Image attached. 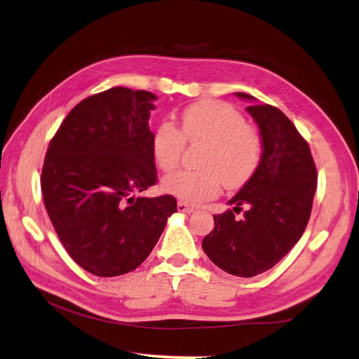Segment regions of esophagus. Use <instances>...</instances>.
<instances>
[{"label":"esophagus","mask_w":359,"mask_h":359,"mask_svg":"<svg viewBox=\"0 0 359 359\" xmlns=\"http://www.w3.org/2000/svg\"><path fill=\"white\" fill-rule=\"evenodd\" d=\"M177 210H179L180 212H185V215H189V212L194 211V207H191V205H188L187 202L179 201V202H177Z\"/></svg>","instance_id":"esophagus-1"}]
</instances>
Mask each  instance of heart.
Masks as SVG:
<instances>
[{"instance_id": "b5f03b06", "label": "heart", "mask_w": 359, "mask_h": 359, "mask_svg": "<svg viewBox=\"0 0 359 359\" xmlns=\"http://www.w3.org/2000/svg\"><path fill=\"white\" fill-rule=\"evenodd\" d=\"M203 143L202 170L168 175L163 188L180 201L197 203L211 199L222 184L228 189L245 185L262 158V142L242 114L231 104L202 100L182 112V131L162 121L152 134L151 149L160 170L171 172L179 166L185 142Z\"/></svg>"}]
</instances>
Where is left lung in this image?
<instances>
[{"instance_id":"left-lung-1","label":"left lung","mask_w":359,"mask_h":359,"mask_svg":"<svg viewBox=\"0 0 359 359\" xmlns=\"http://www.w3.org/2000/svg\"><path fill=\"white\" fill-rule=\"evenodd\" d=\"M247 111L259 126L262 158L241 191L228 202L234 205L215 216V230L205 236L202 248L219 269L241 278H253L276 265L309 224L316 191V166L309 143L284 112L270 104H256L253 95ZM248 207L242 219L233 212Z\"/></svg>"}]
</instances>
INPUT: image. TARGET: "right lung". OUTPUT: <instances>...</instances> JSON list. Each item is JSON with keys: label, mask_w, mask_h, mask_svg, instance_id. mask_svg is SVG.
I'll return each instance as SVG.
<instances>
[{"label": "right lung", "mask_w": 359, "mask_h": 359, "mask_svg": "<svg viewBox=\"0 0 359 359\" xmlns=\"http://www.w3.org/2000/svg\"><path fill=\"white\" fill-rule=\"evenodd\" d=\"M157 97L111 88L67 114L49 143L43 201L67 253L100 278L135 270L177 211L172 196L135 197L156 185L149 129Z\"/></svg>", "instance_id": "right-lung-1"}]
</instances>
